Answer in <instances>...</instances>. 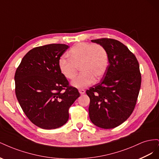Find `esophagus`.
<instances>
[{
	"label": "esophagus",
	"instance_id": "obj_1",
	"mask_svg": "<svg viewBox=\"0 0 159 159\" xmlns=\"http://www.w3.org/2000/svg\"><path fill=\"white\" fill-rule=\"evenodd\" d=\"M79 92H80V93L81 95H83V94L85 93V91L84 89H80V90H79Z\"/></svg>",
	"mask_w": 159,
	"mask_h": 159
}]
</instances>
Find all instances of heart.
<instances>
[{"instance_id": "b5f03b06", "label": "heart", "mask_w": 159, "mask_h": 159, "mask_svg": "<svg viewBox=\"0 0 159 159\" xmlns=\"http://www.w3.org/2000/svg\"><path fill=\"white\" fill-rule=\"evenodd\" d=\"M68 60L61 58L58 68L68 80H74L80 68L81 73L72 82L78 89H84L92 84L95 78L99 80L107 71L109 54L105 48L99 44L80 42L67 53Z\"/></svg>"}]
</instances>
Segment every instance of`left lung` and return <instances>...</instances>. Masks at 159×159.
Returning a JSON list of instances; mask_svg holds the SVG:
<instances>
[{"label":"left lung","instance_id":"8db88e82","mask_svg":"<svg viewBox=\"0 0 159 159\" xmlns=\"http://www.w3.org/2000/svg\"><path fill=\"white\" fill-rule=\"evenodd\" d=\"M91 42L106 48L109 64L100 82L86 91L89 118L100 128L113 129L125 121L135 107L141 84L139 64L121 42L106 38Z\"/></svg>","mask_w":159,"mask_h":159}]
</instances>
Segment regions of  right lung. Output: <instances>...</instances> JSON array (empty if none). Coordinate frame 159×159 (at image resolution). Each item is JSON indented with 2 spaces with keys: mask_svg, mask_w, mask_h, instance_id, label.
I'll list each match as a JSON object with an SVG mask.
<instances>
[{
  "mask_svg": "<svg viewBox=\"0 0 159 159\" xmlns=\"http://www.w3.org/2000/svg\"><path fill=\"white\" fill-rule=\"evenodd\" d=\"M70 46L52 44L34 48L23 57L16 70L15 93L30 121L42 129L61 127L69 119V109L80 97L60 73V57Z\"/></svg>",
  "mask_w": 159,
  "mask_h": 159,
  "instance_id": "right-lung-1",
  "label": "right lung"
}]
</instances>
